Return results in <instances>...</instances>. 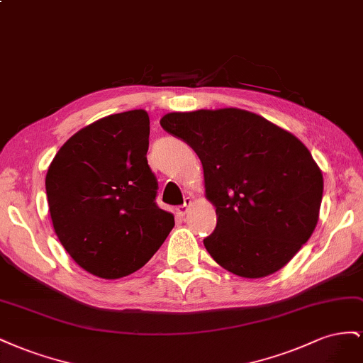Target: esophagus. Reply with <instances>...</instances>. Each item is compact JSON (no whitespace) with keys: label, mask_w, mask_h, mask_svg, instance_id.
Wrapping results in <instances>:
<instances>
[{"label":"esophagus","mask_w":363,"mask_h":363,"mask_svg":"<svg viewBox=\"0 0 363 363\" xmlns=\"http://www.w3.org/2000/svg\"><path fill=\"white\" fill-rule=\"evenodd\" d=\"M190 205H191V198H185L184 203L179 205L178 208H176V214H178V216H185V214H187L189 208H190Z\"/></svg>","instance_id":"esophagus-1"}]
</instances>
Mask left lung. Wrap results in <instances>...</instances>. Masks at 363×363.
Wrapping results in <instances>:
<instances>
[{
  "mask_svg": "<svg viewBox=\"0 0 363 363\" xmlns=\"http://www.w3.org/2000/svg\"><path fill=\"white\" fill-rule=\"evenodd\" d=\"M160 123L202 162L205 196L217 214L203 239L214 262L243 278L267 277L291 262L315 231L324 190L304 144L237 108L170 112Z\"/></svg>",
  "mask_w": 363,
  "mask_h": 363,
  "instance_id": "1",
  "label": "left lung"
}]
</instances>
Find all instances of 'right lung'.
I'll return each instance as SVG.
<instances>
[{
    "label": "right lung",
    "mask_w": 363,
    "mask_h": 363,
    "mask_svg": "<svg viewBox=\"0 0 363 363\" xmlns=\"http://www.w3.org/2000/svg\"><path fill=\"white\" fill-rule=\"evenodd\" d=\"M149 124L144 109L100 118L74 133L48 167L45 190L57 239L96 277L138 271L174 226L173 214L155 202Z\"/></svg>",
    "instance_id": "1"
}]
</instances>
